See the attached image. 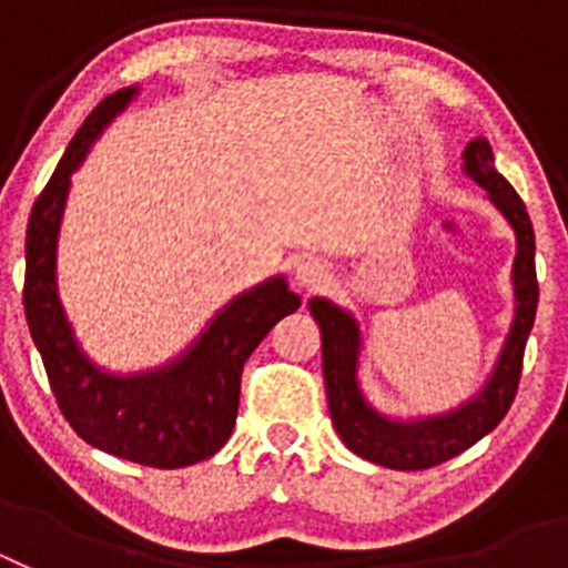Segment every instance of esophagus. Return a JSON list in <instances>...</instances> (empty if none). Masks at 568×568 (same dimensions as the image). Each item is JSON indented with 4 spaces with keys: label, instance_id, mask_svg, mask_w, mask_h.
Returning <instances> with one entry per match:
<instances>
[{
    "label": "esophagus",
    "instance_id": "34e87169",
    "mask_svg": "<svg viewBox=\"0 0 568 568\" xmlns=\"http://www.w3.org/2000/svg\"><path fill=\"white\" fill-rule=\"evenodd\" d=\"M327 278H329L327 261L301 258L298 264H295V281H298V287L315 290L321 287V284H327Z\"/></svg>",
    "mask_w": 568,
    "mask_h": 568
}]
</instances>
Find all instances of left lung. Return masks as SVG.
I'll list each match as a JSON object with an SVG mask.
<instances>
[{
    "mask_svg": "<svg viewBox=\"0 0 568 568\" xmlns=\"http://www.w3.org/2000/svg\"><path fill=\"white\" fill-rule=\"evenodd\" d=\"M491 148L486 139H475L464 150V170L489 193V202L506 215L518 235V255L511 267L515 281V321L509 338L500 349L498 366L486 386L455 413L420 420L384 418L366 404L358 389L361 333L349 313L329 304L327 298L310 301V313L321 327V358H324V384L333 415L335 433L361 458L389 469L415 471L429 469L455 458L471 444H478L509 413L524 369L526 338L538 313V273H535V230L520 195L504 175L495 170Z\"/></svg>",
    "mask_w": 568,
    "mask_h": 568,
    "instance_id": "obj_1",
    "label": "left lung"
}]
</instances>
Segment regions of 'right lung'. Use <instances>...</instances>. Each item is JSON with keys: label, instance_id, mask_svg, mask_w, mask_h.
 <instances>
[{"label": "right lung", "instance_id": "right-lung-1", "mask_svg": "<svg viewBox=\"0 0 568 568\" xmlns=\"http://www.w3.org/2000/svg\"><path fill=\"white\" fill-rule=\"evenodd\" d=\"M135 90H115L93 108L39 193L24 239L22 298L50 389L79 438L133 464L182 469L227 444L239 415L244 361L284 315L301 307V298L290 293L284 275L264 281L215 315L187 353L153 373L119 378L84 358L59 301V224L70 175Z\"/></svg>", "mask_w": 568, "mask_h": 568}]
</instances>
